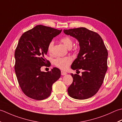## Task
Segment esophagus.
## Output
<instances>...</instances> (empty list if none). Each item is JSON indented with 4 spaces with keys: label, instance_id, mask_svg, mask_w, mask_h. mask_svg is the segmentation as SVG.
I'll list each match as a JSON object with an SVG mask.
<instances>
[{
    "label": "esophagus",
    "instance_id": "1",
    "mask_svg": "<svg viewBox=\"0 0 122 122\" xmlns=\"http://www.w3.org/2000/svg\"><path fill=\"white\" fill-rule=\"evenodd\" d=\"M67 74V73L65 71H61V75H65Z\"/></svg>",
    "mask_w": 122,
    "mask_h": 122
}]
</instances>
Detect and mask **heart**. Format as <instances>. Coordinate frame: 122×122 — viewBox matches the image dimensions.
Wrapping results in <instances>:
<instances>
[{
	"label": "heart",
	"mask_w": 122,
	"mask_h": 122,
	"mask_svg": "<svg viewBox=\"0 0 122 122\" xmlns=\"http://www.w3.org/2000/svg\"><path fill=\"white\" fill-rule=\"evenodd\" d=\"M61 43H63L64 45L67 48H71L73 46V41L71 38H69L68 36H65L61 39ZM54 41H51L47 46V50L49 53H51L52 51V49L54 46ZM72 62V59L71 57L67 56L64 57H57L55 59L54 61V63L55 65L58 67V68L61 69H66L68 67V66L70 65V64Z\"/></svg>",
	"instance_id": "obj_1"
}]
</instances>
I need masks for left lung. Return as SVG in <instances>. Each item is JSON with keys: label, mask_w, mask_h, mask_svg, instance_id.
<instances>
[{"label": "left lung", "mask_w": 122, "mask_h": 122, "mask_svg": "<svg viewBox=\"0 0 122 122\" xmlns=\"http://www.w3.org/2000/svg\"><path fill=\"white\" fill-rule=\"evenodd\" d=\"M64 33L78 40L80 51L73 61V70H83L82 75L71 74L73 83L68 88L71 97L90 98L97 93L103 83L107 70V50L102 37L96 32L84 27L64 29Z\"/></svg>", "instance_id": "left-lung-1"}]
</instances>
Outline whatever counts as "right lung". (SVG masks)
Instances as JSON below:
<instances>
[{"label": "right lung", "mask_w": 122, "mask_h": 122, "mask_svg": "<svg viewBox=\"0 0 122 122\" xmlns=\"http://www.w3.org/2000/svg\"><path fill=\"white\" fill-rule=\"evenodd\" d=\"M61 31L40 25L25 32L19 39L15 52V71L22 91L30 98L40 101L48 97L52 85L60 78L57 68L47 72L41 68L49 63L45 57L47 46Z\"/></svg>", "instance_id": "1"}]
</instances>
